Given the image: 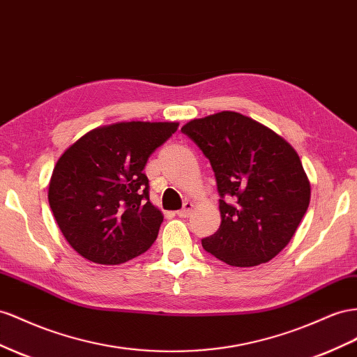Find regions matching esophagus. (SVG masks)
I'll list each match as a JSON object with an SVG mask.
<instances>
[{
    "instance_id": "1",
    "label": "esophagus",
    "mask_w": 357,
    "mask_h": 357,
    "mask_svg": "<svg viewBox=\"0 0 357 357\" xmlns=\"http://www.w3.org/2000/svg\"><path fill=\"white\" fill-rule=\"evenodd\" d=\"M192 208H194V204H192V202H189V201L185 202V204H183V208L177 211V216L178 218H188L190 215Z\"/></svg>"
}]
</instances>
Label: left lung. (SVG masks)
<instances>
[{
    "label": "left lung",
    "instance_id": "left-lung-1",
    "mask_svg": "<svg viewBox=\"0 0 357 357\" xmlns=\"http://www.w3.org/2000/svg\"><path fill=\"white\" fill-rule=\"evenodd\" d=\"M181 132L215 172L220 225L202 248L236 267L267 263L290 242L305 216L311 186L294 149L238 112L192 120Z\"/></svg>",
    "mask_w": 357,
    "mask_h": 357
}]
</instances>
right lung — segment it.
Returning <instances> with one entry per match:
<instances>
[{"instance_id": "add662e5", "label": "right lung", "mask_w": 357, "mask_h": 357, "mask_svg": "<svg viewBox=\"0 0 357 357\" xmlns=\"http://www.w3.org/2000/svg\"><path fill=\"white\" fill-rule=\"evenodd\" d=\"M178 123H115L76 141L56 162L50 206L69 245L98 264H121L155 243L163 216L144 168Z\"/></svg>"}]
</instances>
